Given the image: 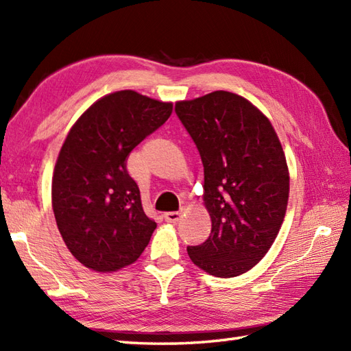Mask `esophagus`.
<instances>
[{
  "mask_svg": "<svg viewBox=\"0 0 351 351\" xmlns=\"http://www.w3.org/2000/svg\"><path fill=\"white\" fill-rule=\"evenodd\" d=\"M182 214H184V210L169 211V213H164V219H166V221H169V223H176L182 219Z\"/></svg>",
  "mask_w": 351,
  "mask_h": 351,
  "instance_id": "esophagus-1",
  "label": "esophagus"
}]
</instances>
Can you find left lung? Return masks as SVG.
Masks as SVG:
<instances>
[{"label": "left lung", "instance_id": "left-lung-1", "mask_svg": "<svg viewBox=\"0 0 351 351\" xmlns=\"http://www.w3.org/2000/svg\"><path fill=\"white\" fill-rule=\"evenodd\" d=\"M175 111L204 162V205L211 234L187 247L193 264L235 278L270 250L285 219L289 170L271 122L243 96L215 90L178 101Z\"/></svg>", "mask_w": 351, "mask_h": 351}]
</instances>
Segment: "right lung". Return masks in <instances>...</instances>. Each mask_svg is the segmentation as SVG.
<instances>
[{
    "instance_id": "right-lung-1",
    "label": "right lung",
    "mask_w": 351,
    "mask_h": 351,
    "mask_svg": "<svg viewBox=\"0 0 351 351\" xmlns=\"http://www.w3.org/2000/svg\"><path fill=\"white\" fill-rule=\"evenodd\" d=\"M171 110V102L134 90L108 93L77 119L63 141L52 175V210L66 247L93 271L131 265L151 240L156 223L143 211L126 158Z\"/></svg>"
}]
</instances>
